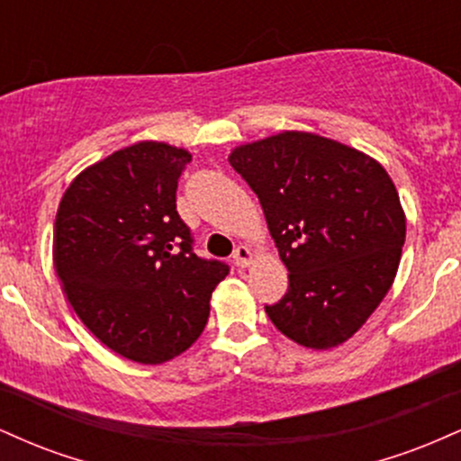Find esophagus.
Segmentation results:
<instances>
[{
  "instance_id": "1",
  "label": "esophagus",
  "mask_w": 461,
  "mask_h": 461,
  "mask_svg": "<svg viewBox=\"0 0 461 461\" xmlns=\"http://www.w3.org/2000/svg\"><path fill=\"white\" fill-rule=\"evenodd\" d=\"M251 260H253L251 249L245 247V245H238V247L234 249V264H236L238 268L249 267V264H251Z\"/></svg>"
}]
</instances>
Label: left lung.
Wrapping results in <instances>:
<instances>
[{"label": "left lung", "mask_w": 461, "mask_h": 461, "mask_svg": "<svg viewBox=\"0 0 461 461\" xmlns=\"http://www.w3.org/2000/svg\"><path fill=\"white\" fill-rule=\"evenodd\" d=\"M260 199L288 268V293L264 305L284 336L310 348L342 345L394 282L405 214L385 168L342 142L284 131L230 156Z\"/></svg>", "instance_id": "left-lung-1"}]
</instances>
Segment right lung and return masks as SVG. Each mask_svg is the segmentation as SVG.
<instances>
[{
	"label": "right lung",
	"instance_id": "1",
	"mask_svg": "<svg viewBox=\"0 0 461 461\" xmlns=\"http://www.w3.org/2000/svg\"><path fill=\"white\" fill-rule=\"evenodd\" d=\"M186 149L136 142L82 171L54 225V267L79 321L139 364L184 353L230 267L193 251L176 193Z\"/></svg>",
	"mask_w": 461,
	"mask_h": 461
}]
</instances>
